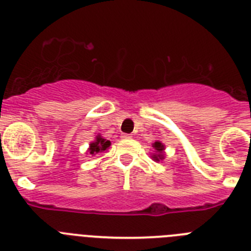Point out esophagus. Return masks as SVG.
<instances>
[{"label": "esophagus", "mask_w": 251, "mask_h": 251, "mask_svg": "<svg viewBox=\"0 0 251 251\" xmlns=\"http://www.w3.org/2000/svg\"><path fill=\"white\" fill-rule=\"evenodd\" d=\"M121 137L123 139H130V138H132V134H126V133H123Z\"/></svg>", "instance_id": "obj_1"}]
</instances>
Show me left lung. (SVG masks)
Masks as SVG:
<instances>
[{
    "label": "left lung",
    "mask_w": 251,
    "mask_h": 251,
    "mask_svg": "<svg viewBox=\"0 0 251 251\" xmlns=\"http://www.w3.org/2000/svg\"><path fill=\"white\" fill-rule=\"evenodd\" d=\"M153 147V153L151 154V158L153 159V161H156V162H159V161H163L166 157V153H165V145L162 143L161 141H156L152 145Z\"/></svg>",
    "instance_id": "left-lung-1"
}]
</instances>
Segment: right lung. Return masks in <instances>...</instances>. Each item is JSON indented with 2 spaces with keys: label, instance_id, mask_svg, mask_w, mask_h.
Wrapping results in <instances>:
<instances>
[{
  "label": "right lung",
  "instance_id": "1",
  "mask_svg": "<svg viewBox=\"0 0 251 251\" xmlns=\"http://www.w3.org/2000/svg\"><path fill=\"white\" fill-rule=\"evenodd\" d=\"M109 146H110V141L103 138L100 134H98V136H95L94 141L90 142L89 148H88V154L95 156V154H98V153L104 152V151L108 150Z\"/></svg>",
  "mask_w": 251,
  "mask_h": 251
}]
</instances>
